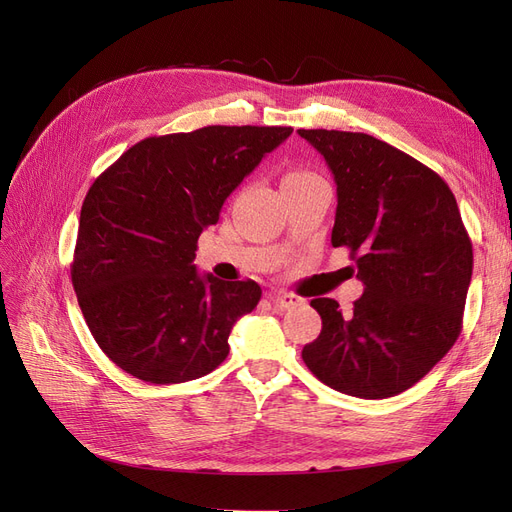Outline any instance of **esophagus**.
Returning a JSON list of instances; mask_svg holds the SVG:
<instances>
[{
	"label": "esophagus",
	"instance_id": "esophagus-1",
	"mask_svg": "<svg viewBox=\"0 0 512 512\" xmlns=\"http://www.w3.org/2000/svg\"><path fill=\"white\" fill-rule=\"evenodd\" d=\"M269 299H271L277 307H282V309H290V307H297V305H301V303H303V299H299L297 294L286 292V290L271 292V294H269Z\"/></svg>",
	"mask_w": 512,
	"mask_h": 512
}]
</instances>
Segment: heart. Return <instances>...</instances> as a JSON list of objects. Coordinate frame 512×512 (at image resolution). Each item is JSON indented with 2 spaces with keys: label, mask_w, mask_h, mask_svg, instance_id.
<instances>
[{
  "label": "heart",
  "mask_w": 512,
  "mask_h": 512,
  "mask_svg": "<svg viewBox=\"0 0 512 512\" xmlns=\"http://www.w3.org/2000/svg\"><path fill=\"white\" fill-rule=\"evenodd\" d=\"M292 175H309V173H292Z\"/></svg>",
  "instance_id": "b5f03b06"
}]
</instances>
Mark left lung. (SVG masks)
I'll use <instances>...</instances> for the list:
<instances>
[{"label": "left lung", "instance_id": "left-lung-1", "mask_svg": "<svg viewBox=\"0 0 512 512\" xmlns=\"http://www.w3.org/2000/svg\"><path fill=\"white\" fill-rule=\"evenodd\" d=\"M337 185L333 247L363 282L350 314L312 299L322 331L303 361L331 389L361 399L404 393L461 333L472 243L451 188L408 153L363 132L297 130Z\"/></svg>", "mask_w": 512, "mask_h": 512}]
</instances>
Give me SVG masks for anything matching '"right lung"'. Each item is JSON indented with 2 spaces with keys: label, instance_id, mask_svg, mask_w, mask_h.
<instances>
[{
  "label": "right lung",
  "instance_id": "right-lung-1",
  "mask_svg": "<svg viewBox=\"0 0 512 512\" xmlns=\"http://www.w3.org/2000/svg\"><path fill=\"white\" fill-rule=\"evenodd\" d=\"M292 128L207 126L149 136L91 185L79 220L72 284L102 352L126 374L177 384L228 356L235 322L260 286L198 275L200 232Z\"/></svg>",
  "mask_w": 512,
  "mask_h": 512
}]
</instances>
